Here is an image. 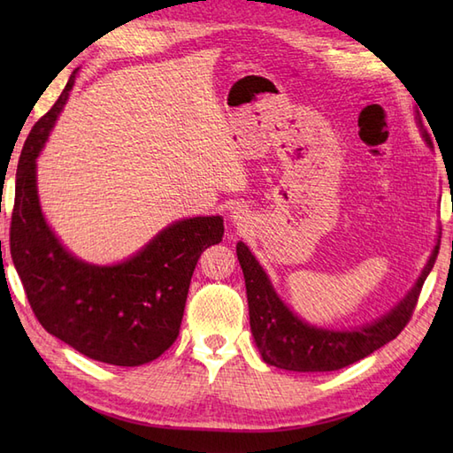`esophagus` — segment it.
I'll return each instance as SVG.
<instances>
[{
	"instance_id": "obj_1",
	"label": "esophagus",
	"mask_w": 453,
	"mask_h": 453,
	"mask_svg": "<svg viewBox=\"0 0 453 453\" xmlns=\"http://www.w3.org/2000/svg\"><path fill=\"white\" fill-rule=\"evenodd\" d=\"M232 218H234V221H237V224H239V221H245V211L237 208V210L232 211Z\"/></svg>"
}]
</instances>
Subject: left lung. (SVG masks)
Wrapping results in <instances>:
<instances>
[{
	"label": "left lung",
	"mask_w": 453,
	"mask_h": 453,
	"mask_svg": "<svg viewBox=\"0 0 453 453\" xmlns=\"http://www.w3.org/2000/svg\"><path fill=\"white\" fill-rule=\"evenodd\" d=\"M438 249L436 245L412 290L389 313L358 329L331 331L307 325L288 310L274 292L263 266L257 263L249 247L239 242L237 258L245 276L249 321L263 360L276 368L292 372H333L381 349L383 344L395 339L409 323L422 284L436 263Z\"/></svg>",
	"instance_id": "left-lung-1"
}]
</instances>
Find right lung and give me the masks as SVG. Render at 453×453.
<instances>
[{"label":"right lung","mask_w":453,"mask_h":453,"mask_svg":"<svg viewBox=\"0 0 453 453\" xmlns=\"http://www.w3.org/2000/svg\"><path fill=\"white\" fill-rule=\"evenodd\" d=\"M38 120L17 165L9 249L38 323L88 358L114 365L156 360L175 342L192 273L224 237V219L198 216L163 229L128 261L97 266L67 253L36 195V157L73 88Z\"/></svg>","instance_id":"right-lung-1"}]
</instances>
